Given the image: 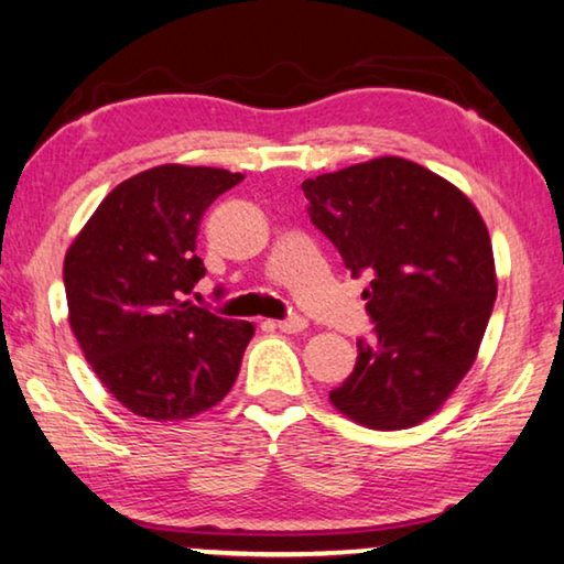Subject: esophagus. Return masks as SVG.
I'll use <instances>...</instances> for the list:
<instances>
[{
	"label": "esophagus",
	"instance_id": "34e87169",
	"mask_svg": "<svg viewBox=\"0 0 564 564\" xmlns=\"http://www.w3.org/2000/svg\"><path fill=\"white\" fill-rule=\"evenodd\" d=\"M276 327H280L282 333H302L307 327V319L300 317V315H292V317H284L276 323Z\"/></svg>",
	"mask_w": 564,
	"mask_h": 564
}]
</instances>
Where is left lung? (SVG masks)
<instances>
[{
  "label": "left lung",
  "instance_id": "1",
  "mask_svg": "<svg viewBox=\"0 0 564 564\" xmlns=\"http://www.w3.org/2000/svg\"><path fill=\"white\" fill-rule=\"evenodd\" d=\"M310 219L352 276L376 340L330 391L337 411L376 431L419 426L474 366L497 272L481 214L462 188L419 163L383 155L302 184Z\"/></svg>",
  "mask_w": 564,
  "mask_h": 564
}]
</instances>
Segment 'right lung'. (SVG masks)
<instances>
[{
    "mask_svg": "<svg viewBox=\"0 0 564 564\" xmlns=\"http://www.w3.org/2000/svg\"><path fill=\"white\" fill-rule=\"evenodd\" d=\"M245 178L166 163L102 198L65 254L67 319L112 398L151 421H184L231 391L252 323L196 307L198 221Z\"/></svg>",
    "mask_w": 564,
    "mask_h": 564,
    "instance_id": "add662e5",
    "label": "right lung"
}]
</instances>
